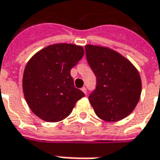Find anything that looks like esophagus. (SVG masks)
<instances>
[{
    "label": "esophagus",
    "mask_w": 160,
    "mask_h": 160,
    "mask_svg": "<svg viewBox=\"0 0 160 160\" xmlns=\"http://www.w3.org/2000/svg\"><path fill=\"white\" fill-rule=\"evenodd\" d=\"M82 92L84 93V94H87V89H86V87H82Z\"/></svg>",
    "instance_id": "34e87169"
}]
</instances>
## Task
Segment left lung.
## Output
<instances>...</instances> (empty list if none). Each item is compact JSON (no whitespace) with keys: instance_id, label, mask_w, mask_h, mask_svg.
Instances as JSON below:
<instances>
[{"instance_id":"1","label":"left lung","mask_w":160,"mask_h":160,"mask_svg":"<svg viewBox=\"0 0 160 160\" xmlns=\"http://www.w3.org/2000/svg\"><path fill=\"white\" fill-rule=\"evenodd\" d=\"M86 59L96 76L89 100L98 118L117 122L129 115L142 91L140 75L128 60L108 48L85 46Z\"/></svg>"}]
</instances>
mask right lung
I'll use <instances>...</instances> for the list:
<instances>
[{"mask_svg":"<svg viewBox=\"0 0 160 160\" xmlns=\"http://www.w3.org/2000/svg\"><path fill=\"white\" fill-rule=\"evenodd\" d=\"M83 48L54 44L35 53L25 66L22 91L29 108L38 117L57 122L68 117L84 96L77 89L70 69L82 59Z\"/></svg>","mask_w":160,"mask_h":160,"instance_id":"1","label":"right lung"}]
</instances>
